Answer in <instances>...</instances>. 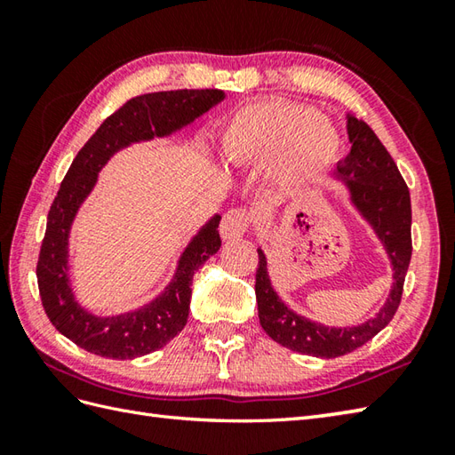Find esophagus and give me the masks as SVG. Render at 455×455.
I'll use <instances>...</instances> for the list:
<instances>
[{
    "label": "esophagus",
    "instance_id": "1",
    "mask_svg": "<svg viewBox=\"0 0 455 455\" xmlns=\"http://www.w3.org/2000/svg\"><path fill=\"white\" fill-rule=\"evenodd\" d=\"M250 227V220L246 211L243 209H230L220 220V236L222 240H235L243 236Z\"/></svg>",
    "mask_w": 455,
    "mask_h": 455
}]
</instances>
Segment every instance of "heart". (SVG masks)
I'll list each match as a JSON object with an SVG mask.
<instances>
[{
  "instance_id": "b5f03b06",
  "label": "heart",
  "mask_w": 455,
  "mask_h": 455,
  "mask_svg": "<svg viewBox=\"0 0 455 455\" xmlns=\"http://www.w3.org/2000/svg\"><path fill=\"white\" fill-rule=\"evenodd\" d=\"M220 150L235 166L277 160L279 180L291 181L331 166L340 152V137L315 109L272 100L238 109L222 131Z\"/></svg>"
}]
</instances>
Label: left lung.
Wrapping results in <instances>:
<instances>
[{
    "mask_svg": "<svg viewBox=\"0 0 455 455\" xmlns=\"http://www.w3.org/2000/svg\"><path fill=\"white\" fill-rule=\"evenodd\" d=\"M346 129L352 148L342 162H338L332 178L346 188L352 207L373 228L391 262L393 285L379 313L355 326H326L295 313L277 295L267 274L264 250L258 248L256 301L259 324L277 344L315 357L350 354L391 323L401 303L412 254L411 196L397 164L363 121L346 115Z\"/></svg>",
    "mask_w": 455,
    "mask_h": 455,
    "instance_id": "1",
    "label": "left lung"
}]
</instances>
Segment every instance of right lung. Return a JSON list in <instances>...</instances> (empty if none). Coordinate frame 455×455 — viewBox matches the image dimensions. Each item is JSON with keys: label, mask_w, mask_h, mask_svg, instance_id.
<instances>
[{"label": "right lung", "mask_w": 455, "mask_h": 455, "mask_svg": "<svg viewBox=\"0 0 455 455\" xmlns=\"http://www.w3.org/2000/svg\"><path fill=\"white\" fill-rule=\"evenodd\" d=\"M225 100L220 90H176L132 98L101 123L74 158L48 211L36 264L46 316L68 340L113 360H132L166 346L188 323L193 274L219 252L220 215H212L183 250L166 289L134 311L98 316L84 308L70 283V230L98 173L119 150L134 142L170 137Z\"/></svg>", "instance_id": "1"}]
</instances>
